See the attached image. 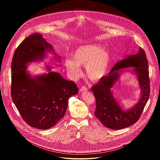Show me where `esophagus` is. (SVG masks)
<instances>
[{
	"instance_id": "obj_1",
	"label": "esophagus",
	"mask_w": 160,
	"mask_h": 160,
	"mask_svg": "<svg viewBox=\"0 0 160 160\" xmlns=\"http://www.w3.org/2000/svg\"><path fill=\"white\" fill-rule=\"evenodd\" d=\"M80 91L81 92H82L84 91H88V89H87V88L86 87V86H83L81 88H80Z\"/></svg>"
}]
</instances>
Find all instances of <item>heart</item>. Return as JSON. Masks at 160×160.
Listing matches in <instances>:
<instances>
[{
  "label": "heart",
  "mask_w": 160,
  "mask_h": 160,
  "mask_svg": "<svg viewBox=\"0 0 160 160\" xmlns=\"http://www.w3.org/2000/svg\"><path fill=\"white\" fill-rule=\"evenodd\" d=\"M111 62L110 52L99 44H90L78 48L72 54V61L67 60L65 65L72 76L77 78L81 75L79 66L86 67L88 77L98 81L106 74Z\"/></svg>",
  "instance_id": "1"
}]
</instances>
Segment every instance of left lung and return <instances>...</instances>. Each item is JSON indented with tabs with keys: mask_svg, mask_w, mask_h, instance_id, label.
<instances>
[{
	"mask_svg": "<svg viewBox=\"0 0 160 160\" xmlns=\"http://www.w3.org/2000/svg\"><path fill=\"white\" fill-rule=\"evenodd\" d=\"M134 67L142 89L141 98L132 109L124 111L115 100L111 89L119 76L118 70ZM96 100L95 116L107 128L120 129L134 124L140 119L150 95L148 61L145 51L139 47L136 54L118 62L106 76L91 88Z\"/></svg>",
	"mask_w": 160,
	"mask_h": 160,
	"instance_id": "1",
	"label": "left lung"
}]
</instances>
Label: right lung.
<instances>
[{
	"instance_id": "1",
	"label": "right lung",
	"mask_w": 160,
	"mask_h": 160,
	"mask_svg": "<svg viewBox=\"0 0 160 160\" xmlns=\"http://www.w3.org/2000/svg\"><path fill=\"white\" fill-rule=\"evenodd\" d=\"M47 51H53L52 46L41 34L32 33L16 48L11 63L12 101L23 120L39 129L56 125L65 114L69 98L78 91L76 84L58 72L35 78L28 74L26 65L44 59Z\"/></svg>"
}]
</instances>
